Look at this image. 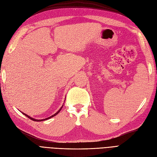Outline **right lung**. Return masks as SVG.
I'll return each mask as SVG.
<instances>
[{
  "instance_id": "obj_1",
  "label": "right lung",
  "mask_w": 157,
  "mask_h": 157,
  "mask_svg": "<svg viewBox=\"0 0 157 157\" xmlns=\"http://www.w3.org/2000/svg\"><path fill=\"white\" fill-rule=\"evenodd\" d=\"M63 105H62V107H60V109H59V110L57 111L55 114H54L53 115H52V116H50V117H48V118H44V119H40V120H39V119H35V118H32L31 117H30V116H29V115H27V114H25V113H23V112H21L22 113V114H23V115H24L25 116H26V117H27L28 118H30L31 120H32V121H37V122H40V121H46V120H48V119H50V118H52V117H54V116H56V115H58V114L60 112V111L61 110V109H62V107H63Z\"/></svg>"
}]
</instances>
